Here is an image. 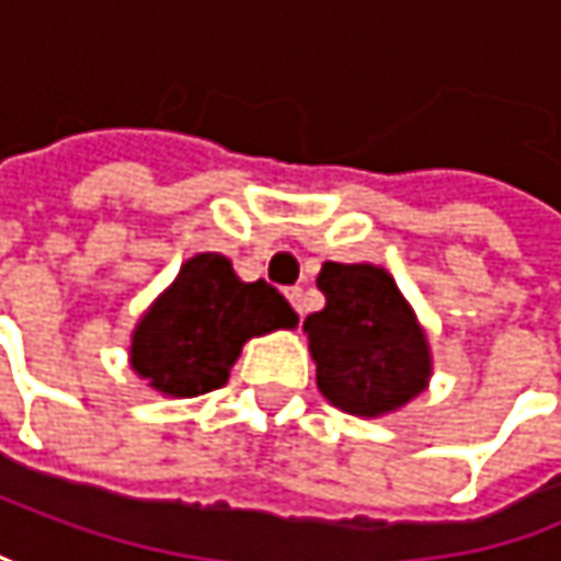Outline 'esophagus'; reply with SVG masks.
I'll use <instances>...</instances> for the list:
<instances>
[{"label": "esophagus", "instance_id": "esophagus-1", "mask_svg": "<svg viewBox=\"0 0 561 561\" xmlns=\"http://www.w3.org/2000/svg\"><path fill=\"white\" fill-rule=\"evenodd\" d=\"M287 299H290V306H294L296 312L302 316V290H299V287H290V290H287Z\"/></svg>", "mask_w": 561, "mask_h": 561}]
</instances>
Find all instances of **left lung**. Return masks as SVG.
<instances>
[{"instance_id": "8db88e82", "label": "left lung", "mask_w": 561, "mask_h": 561, "mask_svg": "<svg viewBox=\"0 0 561 561\" xmlns=\"http://www.w3.org/2000/svg\"><path fill=\"white\" fill-rule=\"evenodd\" d=\"M324 309L306 319L319 391L353 416H378L430 381L426 334L388 271L324 262Z\"/></svg>"}]
</instances>
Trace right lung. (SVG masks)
<instances>
[{"mask_svg": "<svg viewBox=\"0 0 561 561\" xmlns=\"http://www.w3.org/2000/svg\"><path fill=\"white\" fill-rule=\"evenodd\" d=\"M299 322L290 302L265 280L242 284L230 259H188L131 337V369L173 398L227 385L249 337Z\"/></svg>", "mask_w": 561, "mask_h": 561, "instance_id": "right-lung-1", "label": "right lung"}]
</instances>
